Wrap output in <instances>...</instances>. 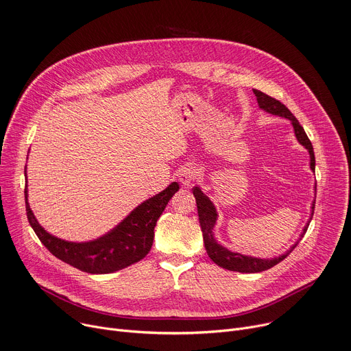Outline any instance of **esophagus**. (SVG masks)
I'll return each instance as SVG.
<instances>
[{"label":"esophagus","mask_w":351,"mask_h":351,"mask_svg":"<svg viewBox=\"0 0 351 351\" xmlns=\"http://www.w3.org/2000/svg\"><path fill=\"white\" fill-rule=\"evenodd\" d=\"M199 178V169L196 167H186L179 173V180L182 184H192Z\"/></svg>","instance_id":"34e87169"}]
</instances>
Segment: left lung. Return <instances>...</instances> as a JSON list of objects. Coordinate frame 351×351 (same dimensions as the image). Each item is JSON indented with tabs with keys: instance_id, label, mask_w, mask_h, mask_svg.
<instances>
[{
	"instance_id": "obj_1",
	"label": "left lung",
	"mask_w": 351,
	"mask_h": 351,
	"mask_svg": "<svg viewBox=\"0 0 351 351\" xmlns=\"http://www.w3.org/2000/svg\"><path fill=\"white\" fill-rule=\"evenodd\" d=\"M254 97L258 99V104L261 106V109L271 113V114H277L281 117H285L291 120L293 125H294V132H295V137L297 140L309 151V156H311V169L315 171V154H313V147L306 136V133L304 132V127L300 124V121L297 120V117L289 110L285 105H282L280 101L269 97V95L263 93L262 90L253 89ZM316 190V187H315ZM192 192L196 197V203H197V213H199V221H200V227H202V232H203V239H204V246L207 250V254L210 256V259L219 267L227 269L231 271H239V273H259V271H265L273 266H276L277 263H280L281 261H284L289 254L293 252V249L297 246V242L289 252L281 254L278 258L274 259H258V258H252V256H243L241 253H235L231 252L228 249H226L224 246H221L219 243H217V241L213 237V228L215 224L217 219V213L214 208V204L210 202V199L207 196H204V193L200 190V187H193ZM313 208L315 204H312V214L313 215ZM309 227V222L305 226L304 232L301 234V238L305 235L306 230Z\"/></svg>"
}]
</instances>
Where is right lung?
Instances as JSON below:
<instances>
[{"label": "right lung", "mask_w": 351, "mask_h": 351, "mask_svg": "<svg viewBox=\"0 0 351 351\" xmlns=\"http://www.w3.org/2000/svg\"><path fill=\"white\" fill-rule=\"evenodd\" d=\"M178 190L179 184L171 183L161 193L134 208L109 234L85 243L67 242L46 232L27 204L25 187L26 215L40 242L57 259L85 273L106 274L134 265L147 256L152 246L156 221Z\"/></svg>", "instance_id": "obj_1"}]
</instances>
